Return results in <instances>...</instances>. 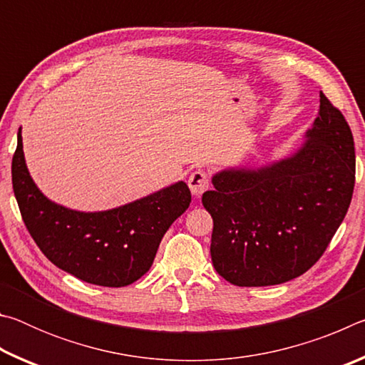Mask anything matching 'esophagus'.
<instances>
[{
	"label": "esophagus",
	"instance_id": "34e87169",
	"mask_svg": "<svg viewBox=\"0 0 365 365\" xmlns=\"http://www.w3.org/2000/svg\"><path fill=\"white\" fill-rule=\"evenodd\" d=\"M188 187L193 193L195 197H200L205 191L209 188V174L206 170L197 169L195 172H191V175L188 178Z\"/></svg>",
	"mask_w": 365,
	"mask_h": 365
}]
</instances>
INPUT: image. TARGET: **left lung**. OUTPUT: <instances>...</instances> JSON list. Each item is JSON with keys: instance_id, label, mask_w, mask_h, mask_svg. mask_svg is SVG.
<instances>
[{"instance_id": "obj_1", "label": "left lung", "mask_w": 365, "mask_h": 365, "mask_svg": "<svg viewBox=\"0 0 365 365\" xmlns=\"http://www.w3.org/2000/svg\"><path fill=\"white\" fill-rule=\"evenodd\" d=\"M298 153L257 170L214 175L202 205L214 220L211 257L237 287L293 280L316 264L353 197L356 153L341 110L320 91V109Z\"/></svg>"}]
</instances>
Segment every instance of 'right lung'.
<instances>
[{"label":"right lung","instance_id":"1","mask_svg":"<svg viewBox=\"0 0 365 365\" xmlns=\"http://www.w3.org/2000/svg\"><path fill=\"white\" fill-rule=\"evenodd\" d=\"M11 172L22 220L43 255L59 269L100 287H127L143 277L164 233L191 202L187 183L178 182L104 212L54 205L30 178L21 130Z\"/></svg>","mask_w":365,"mask_h":365}]
</instances>
